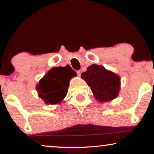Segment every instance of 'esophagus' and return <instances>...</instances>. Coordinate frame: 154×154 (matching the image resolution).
<instances>
[{
  "label": "esophagus",
  "mask_w": 154,
  "mask_h": 154,
  "mask_svg": "<svg viewBox=\"0 0 154 154\" xmlns=\"http://www.w3.org/2000/svg\"><path fill=\"white\" fill-rule=\"evenodd\" d=\"M81 73H82V71H81V70L77 71V74H78V75H79V76H81Z\"/></svg>",
  "instance_id": "obj_1"
}]
</instances>
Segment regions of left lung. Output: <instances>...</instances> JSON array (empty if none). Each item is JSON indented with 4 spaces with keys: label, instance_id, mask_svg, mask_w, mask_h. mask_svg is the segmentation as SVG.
<instances>
[{
    "label": "left lung",
    "instance_id": "8db88e82",
    "mask_svg": "<svg viewBox=\"0 0 154 154\" xmlns=\"http://www.w3.org/2000/svg\"><path fill=\"white\" fill-rule=\"evenodd\" d=\"M81 78L90 86L95 99L99 102H109L119 94L121 79L104 66L92 64L81 73Z\"/></svg>",
    "mask_w": 154,
    "mask_h": 154
}]
</instances>
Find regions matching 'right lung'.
<instances>
[{"instance_id": "add662e5", "label": "right lung", "mask_w": 154, "mask_h": 154, "mask_svg": "<svg viewBox=\"0 0 154 154\" xmlns=\"http://www.w3.org/2000/svg\"><path fill=\"white\" fill-rule=\"evenodd\" d=\"M75 74L69 65L52 68L36 86L38 96L48 104H59L66 97L69 81Z\"/></svg>"}]
</instances>
